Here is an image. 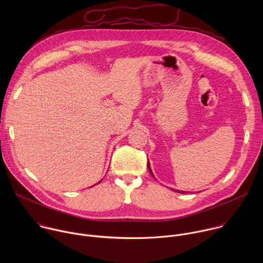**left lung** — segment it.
<instances>
[{
	"mask_svg": "<svg viewBox=\"0 0 263 263\" xmlns=\"http://www.w3.org/2000/svg\"><path fill=\"white\" fill-rule=\"evenodd\" d=\"M147 168H148L149 173H151V175L154 177V175H153V173H152V171H151V166H149V163H148V162H147ZM173 191H175V190H173ZM175 192H177V193H180V194H185L184 192H180V191H175Z\"/></svg>",
	"mask_w": 263,
	"mask_h": 263,
	"instance_id": "8db88e82",
	"label": "left lung"
}]
</instances>
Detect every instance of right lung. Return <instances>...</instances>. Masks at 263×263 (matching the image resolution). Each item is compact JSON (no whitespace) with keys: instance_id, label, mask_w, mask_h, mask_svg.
<instances>
[{"instance_id":"obj_1","label":"right lung","mask_w":263,"mask_h":263,"mask_svg":"<svg viewBox=\"0 0 263 263\" xmlns=\"http://www.w3.org/2000/svg\"><path fill=\"white\" fill-rule=\"evenodd\" d=\"M101 181H102V180H101ZM101 181H100V182H101ZM100 182H99V183H100ZM97 184H98V183H97ZM95 185H96V184H95Z\"/></svg>"}]
</instances>
